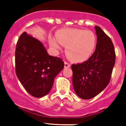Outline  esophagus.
<instances>
[{
	"label": "esophagus",
	"instance_id": "esophagus-1",
	"mask_svg": "<svg viewBox=\"0 0 126 126\" xmlns=\"http://www.w3.org/2000/svg\"><path fill=\"white\" fill-rule=\"evenodd\" d=\"M71 66L69 62H64V67H65V68H67V67H69Z\"/></svg>",
	"mask_w": 126,
	"mask_h": 126
}]
</instances>
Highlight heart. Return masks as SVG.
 <instances>
[{
	"label": "heart",
	"instance_id": "obj_1",
	"mask_svg": "<svg viewBox=\"0 0 126 126\" xmlns=\"http://www.w3.org/2000/svg\"><path fill=\"white\" fill-rule=\"evenodd\" d=\"M56 38H50V46L55 50H59L61 44L65 46L67 56L74 62L86 61L96 47V35L90 30L62 29L57 32Z\"/></svg>",
	"mask_w": 126,
	"mask_h": 126
}]
</instances>
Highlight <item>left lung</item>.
Returning a JSON list of instances; mask_svg holds the SVG:
<instances>
[{
    "label": "left lung",
    "instance_id": "obj_1",
    "mask_svg": "<svg viewBox=\"0 0 126 126\" xmlns=\"http://www.w3.org/2000/svg\"><path fill=\"white\" fill-rule=\"evenodd\" d=\"M96 49L88 60L73 64V84L78 96L87 100L94 97L109 84L115 62V52L111 39L98 26Z\"/></svg>",
    "mask_w": 126,
    "mask_h": 126
}]
</instances>
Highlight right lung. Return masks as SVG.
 <instances>
[{
    "instance_id": "1",
    "label": "right lung",
    "mask_w": 126,
    "mask_h": 126,
    "mask_svg": "<svg viewBox=\"0 0 126 126\" xmlns=\"http://www.w3.org/2000/svg\"><path fill=\"white\" fill-rule=\"evenodd\" d=\"M64 67L62 59L48 55L40 41L25 32L21 34L16 46V73L31 95L40 98L47 94Z\"/></svg>"
}]
</instances>
